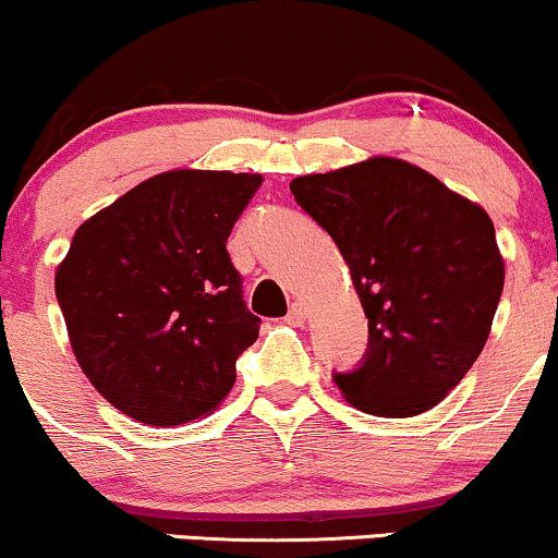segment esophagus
Wrapping results in <instances>:
<instances>
[{"mask_svg":"<svg viewBox=\"0 0 558 558\" xmlns=\"http://www.w3.org/2000/svg\"><path fill=\"white\" fill-rule=\"evenodd\" d=\"M286 323L288 325H304L306 323V304H301V301L291 304V310H288V315H286Z\"/></svg>","mask_w":558,"mask_h":558,"instance_id":"34e87169","label":"esophagus"}]
</instances>
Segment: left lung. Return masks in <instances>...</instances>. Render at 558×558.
<instances>
[{"mask_svg":"<svg viewBox=\"0 0 558 558\" xmlns=\"http://www.w3.org/2000/svg\"><path fill=\"white\" fill-rule=\"evenodd\" d=\"M291 194L336 241L369 319L367 360L336 373L375 417H414L457 388L490 336L504 257L488 213L396 157L299 175Z\"/></svg>","mask_w":558,"mask_h":558,"instance_id":"left-lung-1","label":"left lung"}]
</instances>
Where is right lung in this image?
<instances>
[{
    "label": "right lung",
    "instance_id": "obj_1",
    "mask_svg": "<svg viewBox=\"0 0 558 558\" xmlns=\"http://www.w3.org/2000/svg\"><path fill=\"white\" fill-rule=\"evenodd\" d=\"M262 175L168 170L75 230L54 275L70 345L92 386L131 420L207 417L259 336L226 241Z\"/></svg>",
    "mask_w": 558,
    "mask_h": 558
}]
</instances>
